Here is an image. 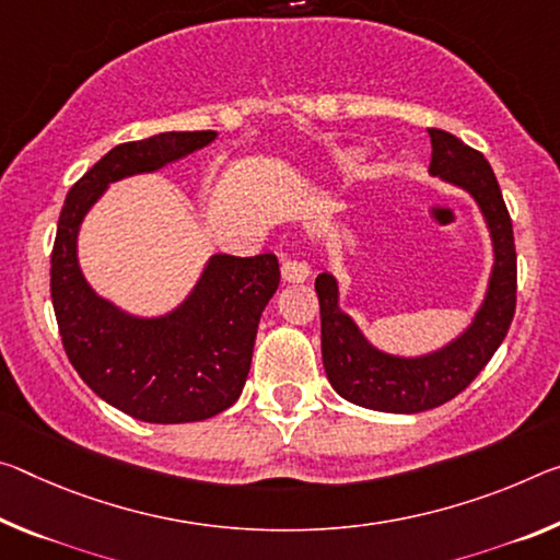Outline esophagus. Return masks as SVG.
<instances>
[{
  "label": "esophagus",
  "mask_w": 560,
  "mask_h": 560,
  "mask_svg": "<svg viewBox=\"0 0 560 560\" xmlns=\"http://www.w3.org/2000/svg\"><path fill=\"white\" fill-rule=\"evenodd\" d=\"M281 279L289 283H301L308 279V264L304 259H296V256H289V259L281 261Z\"/></svg>",
  "instance_id": "obj_1"
}]
</instances>
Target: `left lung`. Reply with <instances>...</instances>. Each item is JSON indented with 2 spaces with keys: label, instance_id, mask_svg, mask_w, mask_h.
<instances>
[{
  "label": "left lung",
  "instance_id": "1",
  "mask_svg": "<svg viewBox=\"0 0 560 560\" xmlns=\"http://www.w3.org/2000/svg\"><path fill=\"white\" fill-rule=\"evenodd\" d=\"M431 174L464 186L478 201L493 238L495 264L488 294L474 324L446 349L421 359H398L376 351L346 314L331 273H318L322 357L336 394L363 408L419 413L458 396L499 349L516 314V244L501 186L481 152L443 129H429Z\"/></svg>",
  "mask_w": 560,
  "mask_h": 560
}]
</instances>
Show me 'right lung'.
Instances as JSON below:
<instances>
[{
    "label": "right lung",
    "mask_w": 560,
    "mask_h": 560,
    "mask_svg": "<svg viewBox=\"0 0 560 560\" xmlns=\"http://www.w3.org/2000/svg\"><path fill=\"white\" fill-rule=\"evenodd\" d=\"M214 137L217 131H166L114 147L69 189L59 214L49 273L67 357L96 396L147 423L201 421L236 401L261 312L279 289V259L211 256L174 314L135 318L89 289L77 264V232L106 184L154 172Z\"/></svg>",
    "instance_id": "add662e5"
}]
</instances>
